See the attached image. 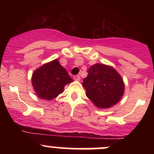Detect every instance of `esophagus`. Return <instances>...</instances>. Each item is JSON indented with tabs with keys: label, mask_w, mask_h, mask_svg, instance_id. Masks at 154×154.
<instances>
[{
	"label": "esophagus",
	"mask_w": 154,
	"mask_h": 154,
	"mask_svg": "<svg viewBox=\"0 0 154 154\" xmlns=\"http://www.w3.org/2000/svg\"><path fill=\"white\" fill-rule=\"evenodd\" d=\"M74 79L76 81H79L80 80V77H79V75L74 76Z\"/></svg>",
	"instance_id": "esophagus-1"
}]
</instances>
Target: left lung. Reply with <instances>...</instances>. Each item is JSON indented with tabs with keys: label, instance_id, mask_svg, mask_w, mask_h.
I'll list each match as a JSON object with an SVG mask.
<instances>
[{
	"label": "left lung",
	"instance_id": "left-lung-1",
	"mask_svg": "<svg viewBox=\"0 0 154 154\" xmlns=\"http://www.w3.org/2000/svg\"><path fill=\"white\" fill-rule=\"evenodd\" d=\"M82 83L86 95L97 108L109 109L121 100L125 83L121 75L112 66L95 63L88 70Z\"/></svg>",
	"mask_w": 154,
	"mask_h": 154
}]
</instances>
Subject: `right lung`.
<instances>
[{"label":"right lung","mask_w":154,"mask_h":154,"mask_svg":"<svg viewBox=\"0 0 154 154\" xmlns=\"http://www.w3.org/2000/svg\"><path fill=\"white\" fill-rule=\"evenodd\" d=\"M72 81L58 59L44 63L32 75V85L36 95L47 100H53L62 93L64 86Z\"/></svg>","instance_id":"right-lung-1"}]
</instances>
